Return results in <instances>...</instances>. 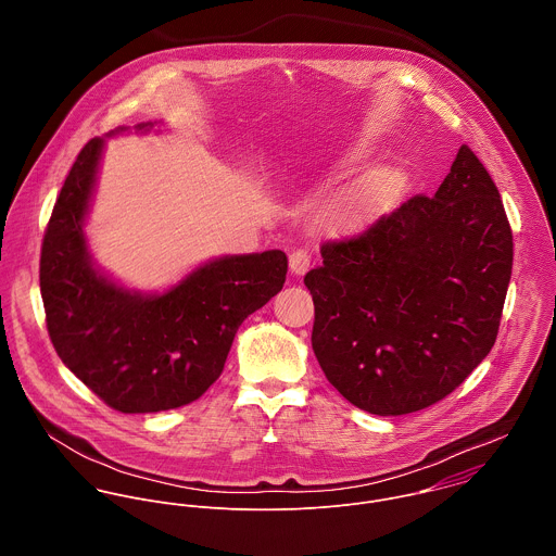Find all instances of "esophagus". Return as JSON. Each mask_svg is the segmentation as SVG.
I'll return each mask as SVG.
<instances>
[{
	"instance_id": "1",
	"label": "esophagus",
	"mask_w": 556,
	"mask_h": 556,
	"mask_svg": "<svg viewBox=\"0 0 556 556\" xmlns=\"http://www.w3.org/2000/svg\"><path fill=\"white\" fill-rule=\"evenodd\" d=\"M289 269L293 276H304L311 269V254L306 250H293L289 256Z\"/></svg>"
}]
</instances>
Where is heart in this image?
Listing matches in <instances>:
<instances>
[{"label":"heart","instance_id":"obj_1","mask_svg":"<svg viewBox=\"0 0 556 556\" xmlns=\"http://www.w3.org/2000/svg\"><path fill=\"white\" fill-rule=\"evenodd\" d=\"M368 156L370 150L366 146H351L338 156L333 166L338 170H349L359 166ZM402 184L404 173L397 166L370 168L318 207V231L331 238H346L366 231L394 207Z\"/></svg>","mask_w":556,"mask_h":556}]
</instances>
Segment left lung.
<instances>
[{"mask_svg": "<svg viewBox=\"0 0 556 556\" xmlns=\"http://www.w3.org/2000/svg\"><path fill=\"white\" fill-rule=\"evenodd\" d=\"M304 278L327 381L362 410L406 415L452 394L490 353L514 241L498 190L463 146L434 197L320 248Z\"/></svg>", "mask_w": 556, "mask_h": 556, "instance_id": "1", "label": "left lung"}]
</instances>
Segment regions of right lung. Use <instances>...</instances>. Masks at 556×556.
<instances>
[{
  "mask_svg": "<svg viewBox=\"0 0 556 556\" xmlns=\"http://www.w3.org/2000/svg\"><path fill=\"white\" fill-rule=\"evenodd\" d=\"M152 128L156 122L135 126ZM104 143L96 137L80 150L45 233L40 293L49 336L71 372L115 410L177 408L210 390L243 318L280 293L287 254L216 256L162 293L124 287L93 263L85 236Z\"/></svg>",
  "mask_w": 556,
  "mask_h": 556,
  "instance_id": "1",
  "label": "right lung"
}]
</instances>
